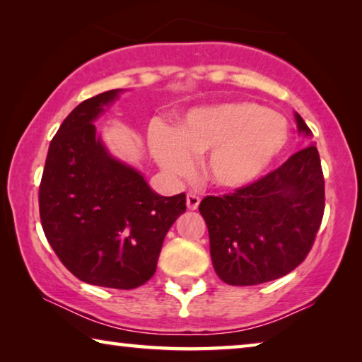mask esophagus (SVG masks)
Returning <instances> with one entry per match:
<instances>
[{"label":"esophagus","instance_id":"esophagus-1","mask_svg":"<svg viewBox=\"0 0 362 362\" xmlns=\"http://www.w3.org/2000/svg\"><path fill=\"white\" fill-rule=\"evenodd\" d=\"M199 203H201L199 196H196V194H193V193H188V194H187V207H188L189 211H196V209H198Z\"/></svg>","mask_w":362,"mask_h":362}]
</instances>
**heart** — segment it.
Wrapping results in <instances>:
<instances>
[{"mask_svg":"<svg viewBox=\"0 0 362 362\" xmlns=\"http://www.w3.org/2000/svg\"><path fill=\"white\" fill-rule=\"evenodd\" d=\"M289 122L259 103L235 102L188 112L174 129L156 126L150 146L156 161L187 175L193 156L207 155L204 170L214 187L240 189L254 183L289 142Z\"/></svg>","mask_w":362,"mask_h":362,"instance_id":"1","label":"heart"}]
</instances>
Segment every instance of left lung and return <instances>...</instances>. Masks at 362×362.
I'll return each instance as SVG.
<instances>
[{
    "mask_svg": "<svg viewBox=\"0 0 362 362\" xmlns=\"http://www.w3.org/2000/svg\"><path fill=\"white\" fill-rule=\"evenodd\" d=\"M297 127H310L296 113ZM320 153L306 146L250 185L199 204L209 230L217 276L231 286H255L286 276L313 247L324 216Z\"/></svg>",
    "mask_w": 362,
    "mask_h": 362,
    "instance_id": "left-lung-1",
    "label": "left lung"
}]
</instances>
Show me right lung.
Masks as SVG:
<instances>
[{
    "label": "right lung",
    "instance_id": "right-lung-1",
    "mask_svg": "<svg viewBox=\"0 0 362 362\" xmlns=\"http://www.w3.org/2000/svg\"><path fill=\"white\" fill-rule=\"evenodd\" d=\"M118 94L90 97L60 124L40 183V217L54 252L78 279L136 289L155 274L164 236L187 211V196L156 194L95 137L93 121Z\"/></svg>",
    "mask_w": 362,
    "mask_h": 362
}]
</instances>
